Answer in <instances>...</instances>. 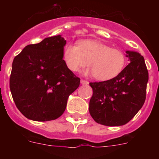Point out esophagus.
Instances as JSON below:
<instances>
[{"instance_id": "obj_1", "label": "esophagus", "mask_w": 159, "mask_h": 159, "mask_svg": "<svg viewBox=\"0 0 159 159\" xmlns=\"http://www.w3.org/2000/svg\"><path fill=\"white\" fill-rule=\"evenodd\" d=\"M80 83L81 84H84V85H88V81L85 80H81Z\"/></svg>"}]
</instances>
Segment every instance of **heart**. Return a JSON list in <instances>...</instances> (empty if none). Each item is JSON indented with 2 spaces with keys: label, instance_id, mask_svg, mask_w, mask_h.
Segmentation results:
<instances>
[{
  "label": "heart",
  "instance_id": "heart-1",
  "mask_svg": "<svg viewBox=\"0 0 159 159\" xmlns=\"http://www.w3.org/2000/svg\"><path fill=\"white\" fill-rule=\"evenodd\" d=\"M63 59L71 71H78L88 64L87 73L93 74L99 80H108L119 75L124 69L127 57L120 49L102 42L85 40L78 46L67 44L63 51Z\"/></svg>",
  "mask_w": 159,
  "mask_h": 159
}]
</instances>
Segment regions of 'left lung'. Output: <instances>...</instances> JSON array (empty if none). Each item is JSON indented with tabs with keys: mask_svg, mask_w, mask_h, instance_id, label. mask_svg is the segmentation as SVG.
I'll use <instances>...</instances> for the list:
<instances>
[{
	"mask_svg": "<svg viewBox=\"0 0 159 159\" xmlns=\"http://www.w3.org/2000/svg\"><path fill=\"white\" fill-rule=\"evenodd\" d=\"M130 63L109 80L90 83L93 94L89 112L99 124L114 127L130 121L144 104L148 71L143 56L127 52Z\"/></svg>",
	"mask_w": 159,
	"mask_h": 159,
	"instance_id": "8db88e82",
	"label": "left lung"
}]
</instances>
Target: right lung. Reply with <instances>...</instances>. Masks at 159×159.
<instances>
[{
    "label": "right lung",
    "mask_w": 159,
    "mask_h": 159,
    "mask_svg": "<svg viewBox=\"0 0 159 159\" xmlns=\"http://www.w3.org/2000/svg\"><path fill=\"white\" fill-rule=\"evenodd\" d=\"M66 40L60 36L29 44L13 60L9 88L18 110L34 121L54 120L63 115L70 94L80 79L63 60Z\"/></svg>",
    "instance_id": "add662e5"
}]
</instances>
